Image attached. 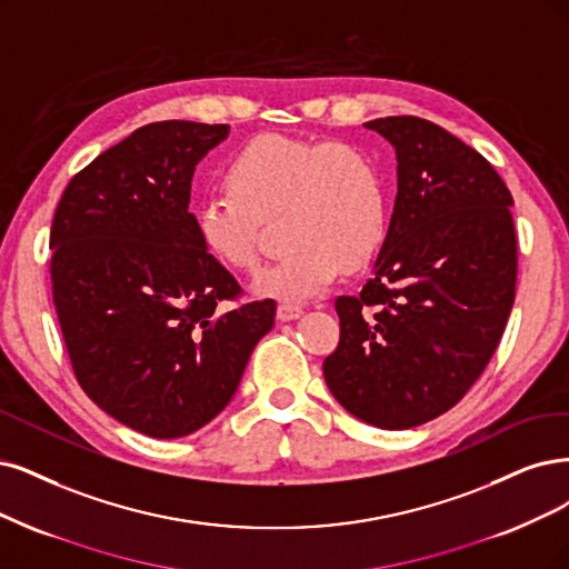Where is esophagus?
Segmentation results:
<instances>
[{
  "label": "esophagus",
  "mask_w": 569,
  "mask_h": 569,
  "mask_svg": "<svg viewBox=\"0 0 569 569\" xmlns=\"http://www.w3.org/2000/svg\"><path fill=\"white\" fill-rule=\"evenodd\" d=\"M302 317V307L300 305H292V302H281L277 307V319L279 321H292V319H300Z\"/></svg>",
  "instance_id": "34e87169"
}]
</instances>
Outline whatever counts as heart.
Returning a JSON list of instances; mask_svg holds the SVG:
<instances>
[{
    "instance_id": "obj_1",
    "label": "heart",
    "mask_w": 569,
    "mask_h": 569,
    "mask_svg": "<svg viewBox=\"0 0 569 569\" xmlns=\"http://www.w3.org/2000/svg\"><path fill=\"white\" fill-rule=\"evenodd\" d=\"M224 182L227 192L197 201L194 229L208 256L229 269H256L260 220L283 210L281 234L290 248L256 277L252 288L262 298L319 296L342 267L366 264L385 243V180L353 144L264 133L229 159Z\"/></svg>"
}]
</instances>
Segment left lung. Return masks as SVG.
<instances>
[{
	"label": "left lung",
	"instance_id": "left-lung-1",
	"mask_svg": "<svg viewBox=\"0 0 569 569\" xmlns=\"http://www.w3.org/2000/svg\"><path fill=\"white\" fill-rule=\"evenodd\" d=\"M396 147L398 194L359 296H340L332 396L363 422L410 429L448 412L490 363L516 300L513 197L495 166L438 123H363Z\"/></svg>",
	"mask_w": 569,
	"mask_h": 569
}]
</instances>
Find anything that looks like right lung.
I'll use <instances>...</instances> for the list:
<instances>
[{
    "label": "right lung",
    "mask_w": 569,
    "mask_h": 569,
    "mask_svg": "<svg viewBox=\"0 0 569 569\" xmlns=\"http://www.w3.org/2000/svg\"><path fill=\"white\" fill-rule=\"evenodd\" d=\"M227 123L157 121L68 182L51 222V290L79 387L152 438L208 425L234 396L277 302L201 248L189 189ZM232 305L229 306L228 302Z\"/></svg>",
    "instance_id": "add662e5"
}]
</instances>
